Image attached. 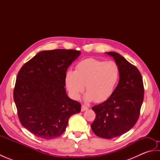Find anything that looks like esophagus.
Segmentation results:
<instances>
[{"label":"esophagus","instance_id":"esophagus-1","mask_svg":"<svg viewBox=\"0 0 160 160\" xmlns=\"http://www.w3.org/2000/svg\"><path fill=\"white\" fill-rule=\"evenodd\" d=\"M89 109V107H88L87 106H86V105H82V108H81V111H87Z\"/></svg>","mask_w":160,"mask_h":160}]
</instances>
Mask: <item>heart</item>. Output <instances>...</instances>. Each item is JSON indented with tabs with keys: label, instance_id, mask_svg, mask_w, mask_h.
Segmentation results:
<instances>
[{
	"label": "heart",
	"instance_id": "b5f03b06",
	"mask_svg": "<svg viewBox=\"0 0 160 160\" xmlns=\"http://www.w3.org/2000/svg\"><path fill=\"white\" fill-rule=\"evenodd\" d=\"M119 78L120 69L114 61L87 58L77 64L76 71L68 70L64 81L73 99H79L85 84L87 92L84 99L102 102L113 94Z\"/></svg>",
	"mask_w": 160,
	"mask_h": 160
}]
</instances>
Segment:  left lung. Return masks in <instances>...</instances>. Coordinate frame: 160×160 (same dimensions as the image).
Wrapping results in <instances>:
<instances>
[{
    "mask_svg": "<svg viewBox=\"0 0 160 160\" xmlns=\"http://www.w3.org/2000/svg\"><path fill=\"white\" fill-rule=\"evenodd\" d=\"M107 54L118 65L120 80L110 98L92 107L96 116L91 127L97 136L111 139L128 132L136 123L144 90L142 75L136 67L118 53Z\"/></svg>",
    "mask_w": 160,
    "mask_h": 160,
    "instance_id": "1",
    "label": "left lung"
}]
</instances>
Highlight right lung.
<instances>
[{
	"mask_svg": "<svg viewBox=\"0 0 160 160\" xmlns=\"http://www.w3.org/2000/svg\"><path fill=\"white\" fill-rule=\"evenodd\" d=\"M80 51H42L26 62L17 75L13 100L20 123L36 136L51 140L65 131L69 118L81 104L68 97L64 77Z\"/></svg>",
	"mask_w": 160,
	"mask_h": 160,
	"instance_id": "right-lung-1",
	"label": "right lung"
}]
</instances>
